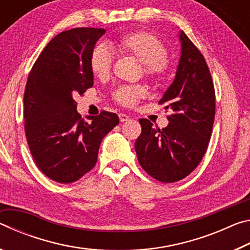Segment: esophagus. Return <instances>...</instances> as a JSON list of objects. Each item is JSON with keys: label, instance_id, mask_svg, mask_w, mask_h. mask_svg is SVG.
Listing matches in <instances>:
<instances>
[{"label": "esophagus", "instance_id": "1", "mask_svg": "<svg viewBox=\"0 0 250 250\" xmlns=\"http://www.w3.org/2000/svg\"><path fill=\"white\" fill-rule=\"evenodd\" d=\"M129 119H130L129 116L125 115V113H119V120H120L121 122H125V121H128Z\"/></svg>", "mask_w": 250, "mask_h": 250}]
</instances>
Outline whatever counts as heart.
<instances>
[{
	"label": "heart",
	"instance_id": "obj_1",
	"mask_svg": "<svg viewBox=\"0 0 250 250\" xmlns=\"http://www.w3.org/2000/svg\"><path fill=\"white\" fill-rule=\"evenodd\" d=\"M122 52L137 58L145 67V74L154 80L164 78L167 71L166 62L167 50L166 45L158 37L146 32H135L122 36L118 42ZM113 53L108 46L98 45L92 50L90 67L92 73L98 77H107L112 68ZM146 95L142 86H122L113 92V98L118 104L132 107Z\"/></svg>",
	"mask_w": 250,
	"mask_h": 250
}]
</instances>
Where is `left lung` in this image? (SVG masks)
I'll list each match as a JSON object with an SVG mask.
<instances>
[{"mask_svg": "<svg viewBox=\"0 0 250 250\" xmlns=\"http://www.w3.org/2000/svg\"><path fill=\"white\" fill-rule=\"evenodd\" d=\"M180 61L175 77L159 104L172 115L160 130L140 119L142 132L134 145L147 174L163 183L180 181L193 172L204 156L215 117V90L205 58L180 31Z\"/></svg>", "mask_w": 250, "mask_h": 250, "instance_id": "obj_1", "label": "left lung"}]
</instances>
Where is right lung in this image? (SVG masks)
I'll return each mask as SVG.
<instances>
[{"mask_svg": "<svg viewBox=\"0 0 250 250\" xmlns=\"http://www.w3.org/2000/svg\"><path fill=\"white\" fill-rule=\"evenodd\" d=\"M104 28L65 31L49 42L28 75L25 134L37 167L58 183H73L96 166L103 139L119 124L116 113L77 112L75 95L94 84L90 57Z\"/></svg>", "mask_w": 250, "mask_h": 250, "instance_id": "obj_1", "label": "right lung"}]
</instances>
